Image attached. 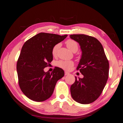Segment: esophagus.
Returning a JSON list of instances; mask_svg holds the SVG:
<instances>
[{
    "label": "esophagus",
    "instance_id": "1",
    "mask_svg": "<svg viewBox=\"0 0 123 123\" xmlns=\"http://www.w3.org/2000/svg\"><path fill=\"white\" fill-rule=\"evenodd\" d=\"M69 73L67 72H64V75H69Z\"/></svg>",
    "mask_w": 123,
    "mask_h": 123
}]
</instances>
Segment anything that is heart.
Listing matches in <instances>:
<instances>
[{
    "mask_svg": "<svg viewBox=\"0 0 123 123\" xmlns=\"http://www.w3.org/2000/svg\"><path fill=\"white\" fill-rule=\"evenodd\" d=\"M67 47L70 50L73 52L77 51L78 50V44L73 39H69L66 42ZM60 47L59 43L55 44L51 50V53L53 56L55 57L57 55L58 50ZM57 65L60 68H61L64 70H69L73 66H74V62L72 61H64V60H60L57 62Z\"/></svg>",
    "mask_w": 123,
    "mask_h": 123,
    "instance_id": "heart-1",
    "label": "heart"
}]
</instances>
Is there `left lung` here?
I'll return each instance as SVG.
<instances>
[{
	"label": "left lung",
	"mask_w": 123,
	"mask_h": 123,
	"mask_svg": "<svg viewBox=\"0 0 123 123\" xmlns=\"http://www.w3.org/2000/svg\"><path fill=\"white\" fill-rule=\"evenodd\" d=\"M82 50L81 58L77 67L84 75L77 79L70 87L75 101L82 104L93 103L98 98L106 84L109 63L101 43L95 37L84 34L70 35Z\"/></svg>",
	"instance_id": "8db88e82"
}]
</instances>
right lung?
Wrapping results in <instances>:
<instances>
[{
  "label": "right lung",
  "instance_id": "obj_1",
  "mask_svg": "<svg viewBox=\"0 0 123 123\" xmlns=\"http://www.w3.org/2000/svg\"><path fill=\"white\" fill-rule=\"evenodd\" d=\"M67 35L41 32L26 41L17 63L18 84L22 92L32 100L43 101L53 94L56 82L64 76V70L55 67L51 73L44 68L53 61V47Z\"/></svg>",
  "mask_w": 123,
  "mask_h": 123
}]
</instances>
